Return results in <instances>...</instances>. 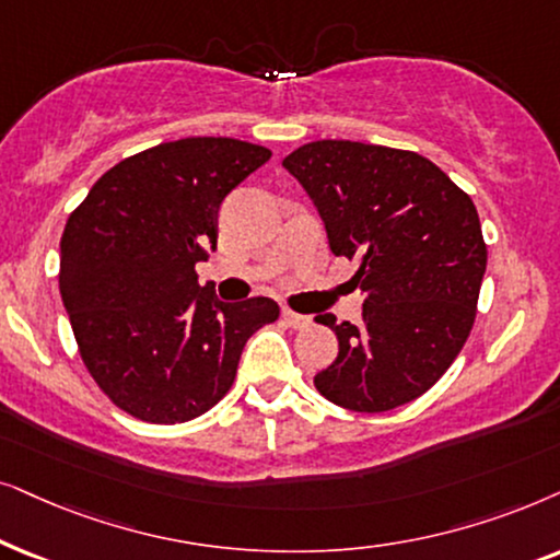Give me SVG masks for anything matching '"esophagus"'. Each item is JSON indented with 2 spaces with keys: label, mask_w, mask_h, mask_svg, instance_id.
Listing matches in <instances>:
<instances>
[{
  "label": "esophagus",
  "mask_w": 560,
  "mask_h": 560,
  "mask_svg": "<svg viewBox=\"0 0 560 560\" xmlns=\"http://www.w3.org/2000/svg\"><path fill=\"white\" fill-rule=\"evenodd\" d=\"M281 317H284V323L289 327H294V330H304V327L312 323L310 315H300V312H294V310H284L281 312Z\"/></svg>",
  "instance_id": "1"
}]
</instances>
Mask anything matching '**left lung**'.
<instances>
[{
	"instance_id": "obj_1",
	"label": "left lung",
	"mask_w": 560,
	"mask_h": 560,
	"mask_svg": "<svg viewBox=\"0 0 560 560\" xmlns=\"http://www.w3.org/2000/svg\"><path fill=\"white\" fill-rule=\"evenodd\" d=\"M325 222L335 256L358 260L361 325L335 323L338 358L317 392L353 412L422 397L471 332L487 243L471 197L420 153L315 140L284 159Z\"/></svg>"
}]
</instances>
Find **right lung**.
<instances>
[{
	"mask_svg": "<svg viewBox=\"0 0 560 560\" xmlns=\"http://www.w3.org/2000/svg\"><path fill=\"white\" fill-rule=\"evenodd\" d=\"M268 159L235 138L153 145L112 166L66 222L58 287L81 361L138 420L205 415L250 335L279 319L268 296L225 304L194 271L218 248L222 199Z\"/></svg>",
	"mask_w": 560,
	"mask_h": 560,
	"instance_id": "1",
	"label": "right lung"
}]
</instances>
